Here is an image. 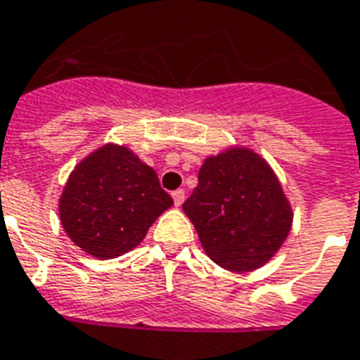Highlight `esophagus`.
Returning a JSON list of instances; mask_svg holds the SVG:
<instances>
[{
    "label": "esophagus",
    "instance_id": "34e87169",
    "mask_svg": "<svg viewBox=\"0 0 360 360\" xmlns=\"http://www.w3.org/2000/svg\"><path fill=\"white\" fill-rule=\"evenodd\" d=\"M172 198H174V204L179 207V205L185 202V191H183V188H177V191L172 192Z\"/></svg>",
    "mask_w": 360,
    "mask_h": 360
}]
</instances>
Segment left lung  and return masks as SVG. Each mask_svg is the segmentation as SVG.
Returning <instances> with one entry per match:
<instances>
[{"label":"left lung","instance_id":"left-lung-1","mask_svg":"<svg viewBox=\"0 0 360 360\" xmlns=\"http://www.w3.org/2000/svg\"><path fill=\"white\" fill-rule=\"evenodd\" d=\"M183 211L205 253L230 271L255 270L270 260L292 223L278 177L249 149L207 158Z\"/></svg>","mask_w":360,"mask_h":360}]
</instances>
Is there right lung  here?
Returning a JSON list of instances; mask_svg holds the SVG:
<instances>
[{"instance_id": "add662e5", "label": "right lung", "mask_w": 360, "mask_h": 360, "mask_svg": "<svg viewBox=\"0 0 360 360\" xmlns=\"http://www.w3.org/2000/svg\"><path fill=\"white\" fill-rule=\"evenodd\" d=\"M174 200L131 150L105 145L73 169L60 219L75 245L96 259H117L141 243Z\"/></svg>"}]
</instances>
